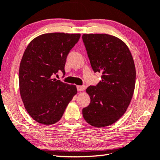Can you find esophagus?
Instances as JSON below:
<instances>
[{"mask_svg": "<svg viewBox=\"0 0 160 160\" xmlns=\"http://www.w3.org/2000/svg\"><path fill=\"white\" fill-rule=\"evenodd\" d=\"M77 89L78 92H83L84 90V86H77Z\"/></svg>", "mask_w": 160, "mask_h": 160, "instance_id": "34e87169", "label": "esophagus"}]
</instances>
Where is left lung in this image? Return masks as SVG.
I'll return each instance as SVG.
<instances>
[{
    "mask_svg": "<svg viewBox=\"0 0 160 160\" xmlns=\"http://www.w3.org/2000/svg\"><path fill=\"white\" fill-rule=\"evenodd\" d=\"M82 40L93 71L102 73L96 86H89V106L82 109L87 123L96 128L114 123L127 110L136 80L132 56L126 43L108 34H84Z\"/></svg>",
    "mask_w": 160,
    "mask_h": 160,
    "instance_id": "left-lung-1",
    "label": "left lung"
}]
</instances>
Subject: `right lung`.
<instances>
[{
	"instance_id": "obj_1",
	"label": "right lung",
	"mask_w": 160,
	"mask_h": 160,
	"mask_svg": "<svg viewBox=\"0 0 160 160\" xmlns=\"http://www.w3.org/2000/svg\"><path fill=\"white\" fill-rule=\"evenodd\" d=\"M80 34L46 33L30 42L22 57L18 81L27 112L34 121L52 125L61 119L76 94V85L52 78L59 71L65 74L66 59Z\"/></svg>"
}]
</instances>
